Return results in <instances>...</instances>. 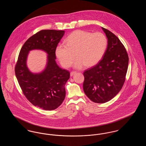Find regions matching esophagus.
I'll use <instances>...</instances> for the list:
<instances>
[{
	"label": "esophagus",
	"mask_w": 146,
	"mask_h": 146,
	"mask_svg": "<svg viewBox=\"0 0 146 146\" xmlns=\"http://www.w3.org/2000/svg\"><path fill=\"white\" fill-rule=\"evenodd\" d=\"M76 73V72H74V71H72L71 72H70V76H73V75H74Z\"/></svg>",
	"instance_id": "esophagus-1"
}]
</instances>
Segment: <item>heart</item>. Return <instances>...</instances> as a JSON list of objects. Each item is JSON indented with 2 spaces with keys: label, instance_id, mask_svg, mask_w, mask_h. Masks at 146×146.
I'll return each mask as SVG.
<instances>
[{
  "label": "heart",
  "instance_id": "heart-1",
  "mask_svg": "<svg viewBox=\"0 0 146 146\" xmlns=\"http://www.w3.org/2000/svg\"><path fill=\"white\" fill-rule=\"evenodd\" d=\"M107 44V39L102 33L76 30L67 36L66 44H59L57 46L56 56L64 68L70 67L75 56L77 59L74 63V68L81 69L84 66L91 67L102 59Z\"/></svg>",
  "mask_w": 146,
  "mask_h": 146
}]
</instances>
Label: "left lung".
I'll use <instances>...</instances> for the list:
<instances>
[{
	"mask_svg": "<svg viewBox=\"0 0 146 146\" xmlns=\"http://www.w3.org/2000/svg\"><path fill=\"white\" fill-rule=\"evenodd\" d=\"M108 39L101 60L84 72L83 90L92 102L106 103L115 97L125 81L129 56L124 45L111 31L102 27Z\"/></svg>",
	"mask_w": 146,
	"mask_h": 146,
	"instance_id": "1",
	"label": "left lung"
}]
</instances>
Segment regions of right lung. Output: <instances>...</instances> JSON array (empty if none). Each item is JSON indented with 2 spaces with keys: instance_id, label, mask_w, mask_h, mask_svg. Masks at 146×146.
Segmentation results:
<instances>
[{
  "instance_id": "1",
  "label": "right lung",
  "mask_w": 146,
  "mask_h": 146,
  "mask_svg": "<svg viewBox=\"0 0 146 146\" xmlns=\"http://www.w3.org/2000/svg\"><path fill=\"white\" fill-rule=\"evenodd\" d=\"M64 34V31L42 30L31 36L21 48L15 72L23 94L35 106L44 110L58 108L66 96L65 84L70 72L56 62V48ZM39 49L48 54V62L42 73L33 74L28 70L26 60L30 50Z\"/></svg>"
}]
</instances>
